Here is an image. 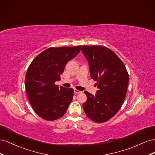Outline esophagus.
Listing matches in <instances>:
<instances>
[{
	"label": "esophagus",
	"instance_id": "34e87169",
	"mask_svg": "<svg viewBox=\"0 0 155 155\" xmlns=\"http://www.w3.org/2000/svg\"><path fill=\"white\" fill-rule=\"evenodd\" d=\"M74 91V93H76V94H79V93H81L82 92L81 91H78V90H77V89H76V88H75Z\"/></svg>",
	"mask_w": 155,
	"mask_h": 155
}]
</instances>
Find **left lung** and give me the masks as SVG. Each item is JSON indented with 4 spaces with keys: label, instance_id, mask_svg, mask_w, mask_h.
I'll list each match as a JSON object with an SVG mask.
<instances>
[{
    "label": "left lung",
    "instance_id": "8db88e82",
    "mask_svg": "<svg viewBox=\"0 0 155 155\" xmlns=\"http://www.w3.org/2000/svg\"><path fill=\"white\" fill-rule=\"evenodd\" d=\"M88 61L91 76L98 91L94 96L85 91L87 97L83 104L88 118L104 123L120 110L127 91L129 77L124 63L113 51L104 46H82Z\"/></svg>",
    "mask_w": 155,
    "mask_h": 155
}]
</instances>
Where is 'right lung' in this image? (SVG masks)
<instances>
[{
  "label": "right lung",
  "mask_w": 155,
  "mask_h": 155,
  "mask_svg": "<svg viewBox=\"0 0 155 155\" xmlns=\"http://www.w3.org/2000/svg\"><path fill=\"white\" fill-rule=\"evenodd\" d=\"M81 46L51 47L32 61L27 70L25 88L35 113L48 121L58 120L66 113L72 101L73 88L55 85L61 79L65 65L79 54Z\"/></svg>",
  "instance_id": "1"
}]
</instances>
